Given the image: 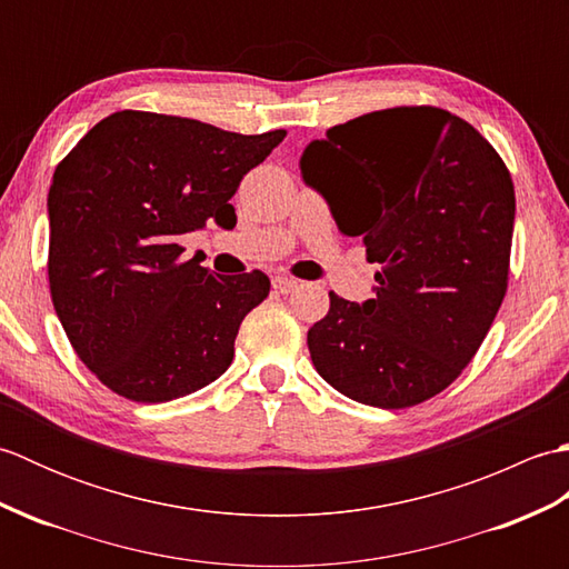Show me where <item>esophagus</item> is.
<instances>
[{
	"instance_id": "34e87169",
	"label": "esophagus",
	"mask_w": 569,
	"mask_h": 569,
	"mask_svg": "<svg viewBox=\"0 0 569 569\" xmlns=\"http://www.w3.org/2000/svg\"><path fill=\"white\" fill-rule=\"evenodd\" d=\"M271 283H273V291L281 293V296L293 293L296 288H298V281H296V278H291V276H276Z\"/></svg>"
}]
</instances>
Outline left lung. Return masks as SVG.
Here are the masks:
<instances>
[{
	"label": "left lung",
	"instance_id": "8db88e82",
	"mask_svg": "<svg viewBox=\"0 0 569 569\" xmlns=\"http://www.w3.org/2000/svg\"><path fill=\"white\" fill-rule=\"evenodd\" d=\"M337 227L381 263L377 298L308 330L332 389L410 408L450 386L485 342L509 288L516 196L497 149L440 107H391L328 129L300 159Z\"/></svg>",
	"mask_w": 569,
	"mask_h": 569
}]
</instances>
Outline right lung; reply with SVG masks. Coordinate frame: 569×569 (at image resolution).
I'll use <instances>...</instances> for the list:
<instances>
[{"label": "right lung", "instance_id": "obj_1", "mask_svg": "<svg viewBox=\"0 0 569 569\" xmlns=\"http://www.w3.org/2000/svg\"><path fill=\"white\" fill-rule=\"evenodd\" d=\"M283 137L122 110L58 163L48 286L72 349L107 389L166 403L232 365L239 325L269 296V276H214L180 259L178 237L208 220L234 227L229 198Z\"/></svg>", "mask_w": 569, "mask_h": 569}]
</instances>
